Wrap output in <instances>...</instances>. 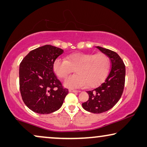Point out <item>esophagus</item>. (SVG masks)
Here are the masks:
<instances>
[{
  "label": "esophagus",
  "instance_id": "esophagus-1",
  "mask_svg": "<svg viewBox=\"0 0 147 147\" xmlns=\"http://www.w3.org/2000/svg\"><path fill=\"white\" fill-rule=\"evenodd\" d=\"M69 92H74V93H78L80 91H78V90H73V89H69Z\"/></svg>",
  "mask_w": 147,
  "mask_h": 147
}]
</instances>
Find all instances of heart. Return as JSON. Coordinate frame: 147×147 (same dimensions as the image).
Here are the masks:
<instances>
[{
  "mask_svg": "<svg viewBox=\"0 0 147 147\" xmlns=\"http://www.w3.org/2000/svg\"><path fill=\"white\" fill-rule=\"evenodd\" d=\"M109 67V59L103 53H76L53 63V71L60 79H65L75 69L76 74L64 82L67 88L97 87L106 78Z\"/></svg>",
  "mask_w": 147,
  "mask_h": 147,
  "instance_id": "obj_1",
  "label": "heart"
}]
</instances>
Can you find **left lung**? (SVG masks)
Masks as SVG:
<instances>
[{"label": "left lung", "mask_w": 147, "mask_h": 147, "mask_svg": "<svg viewBox=\"0 0 147 147\" xmlns=\"http://www.w3.org/2000/svg\"><path fill=\"white\" fill-rule=\"evenodd\" d=\"M100 51L110 59V69L105 81L91 91H88L89 99L82 104L86 111L100 114L113 107L121 98L125 83V65L116 52L97 46Z\"/></svg>", "instance_id": "obj_1"}]
</instances>
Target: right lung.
<instances>
[{"label": "right lung", "mask_w": 147, "mask_h": 147, "mask_svg": "<svg viewBox=\"0 0 147 147\" xmlns=\"http://www.w3.org/2000/svg\"><path fill=\"white\" fill-rule=\"evenodd\" d=\"M63 50L46 45L32 50L19 66V86L25 105L36 113L46 114L59 110L68 90L53 72V63Z\"/></svg>", "instance_id": "right-lung-1"}]
</instances>
